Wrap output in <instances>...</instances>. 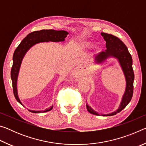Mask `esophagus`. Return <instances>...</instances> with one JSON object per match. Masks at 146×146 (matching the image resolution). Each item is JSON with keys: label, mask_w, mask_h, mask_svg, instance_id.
Wrapping results in <instances>:
<instances>
[{"label": "esophagus", "mask_w": 146, "mask_h": 146, "mask_svg": "<svg viewBox=\"0 0 146 146\" xmlns=\"http://www.w3.org/2000/svg\"><path fill=\"white\" fill-rule=\"evenodd\" d=\"M73 75H74V74H73Z\"/></svg>", "instance_id": "1"}]
</instances>
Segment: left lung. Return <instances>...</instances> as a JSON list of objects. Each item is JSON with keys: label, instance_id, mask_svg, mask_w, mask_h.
<instances>
[{"label": "left lung", "instance_id": "obj_1", "mask_svg": "<svg viewBox=\"0 0 146 146\" xmlns=\"http://www.w3.org/2000/svg\"><path fill=\"white\" fill-rule=\"evenodd\" d=\"M101 35L106 42V49L104 51H102L96 55L95 58V62L100 64L104 62L109 57L117 58L125 75L126 86L119 108L115 111L111 113L110 114L99 115V113L93 110L89 105L86 104V108L88 111L93 115L113 116L123 110L132 98L133 94V82L135 77L132 67L133 60L127 48L122 40L113 35L105 33H101Z\"/></svg>", "mask_w": 146, "mask_h": 146}]
</instances>
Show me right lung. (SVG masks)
<instances>
[{"mask_svg":"<svg viewBox=\"0 0 146 146\" xmlns=\"http://www.w3.org/2000/svg\"><path fill=\"white\" fill-rule=\"evenodd\" d=\"M68 32L60 30H54V29H42L40 31H36L31 32L28 34L23 40L21 41V44H19L18 47L16 48L15 51L13 53V66L11 70V78L12 80V85H13V94L16 100L21 104H22L21 101L20 100L18 93H17V78H18L20 68L23 61L24 55H26L29 49L32 46L35 45L36 44L40 42H63L65 40V38L68 35ZM53 106H52L49 108L46 109L44 111H33L29 110V111L34 113H40L47 112L51 111L53 109Z\"/></svg>","mask_w":146,"mask_h":146,"instance_id":"add662e5","label":"right lung"}]
</instances>
